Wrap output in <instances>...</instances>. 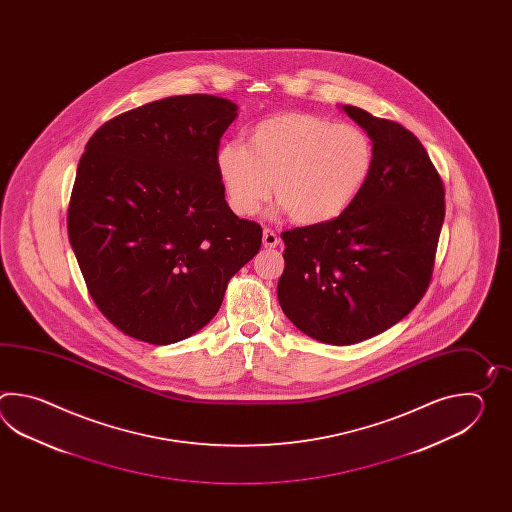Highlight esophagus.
<instances>
[{
	"label": "esophagus",
	"instance_id": "obj_1",
	"mask_svg": "<svg viewBox=\"0 0 512 512\" xmlns=\"http://www.w3.org/2000/svg\"><path fill=\"white\" fill-rule=\"evenodd\" d=\"M278 243H280V238H278V234L274 230H263V247L265 249H274Z\"/></svg>",
	"mask_w": 512,
	"mask_h": 512
}]
</instances>
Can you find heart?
Instances as JSON below:
<instances>
[{
	"label": "heart",
	"instance_id": "obj_1",
	"mask_svg": "<svg viewBox=\"0 0 512 512\" xmlns=\"http://www.w3.org/2000/svg\"><path fill=\"white\" fill-rule=\"evenodd\" d=\"M373 144L364 131L315 113L282 111L258 120L247 146L223 142L216 170L230 208L252 216L271 197L300 225L344 214L366 185Z\"/></svg>",
	"mask_w": 512,
	"mask_h": 512
}]
</instances>
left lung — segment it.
Masks as SVG:
<instances>
[{"label": "left lung", "mask_w": 512, "mask_h": 512, "mask_svg": "<svg viewBox=\"0 0 512 512\" xmlns=\"http://www.w3.org/2000/svg\"><path fill=\"white\" fill-rule=\"evenodd\" d=\"M373 141L371 174L353 205L322 225L285 230L283 313L307 337L349 346L403 320L434 272L445 186L412 131L342 106Z\"/></svg>", "instance_id": "obj_1"}]
</instances>
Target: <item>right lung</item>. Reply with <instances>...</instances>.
I'll return each mask as SVG.
<instances>
[{
  "label": "right lung",
  "mask_w": 512,
  "mask_h": 512,
  "mask_svg": "<svg viewBox=\"0 0 512 512\" xmlns=\"http://www.w3.org/2000/svg\"><path fill=\"white\" fill-rule=\"evenodd\" d=\"M236 111L214 95L163 98L87 141L67 232L93 302L128 337L166 346L194 335L260 251V225L230 210L216 170Z\"/></svg>",
  "instance_id": "right-lung-1"
}]
</instances>
